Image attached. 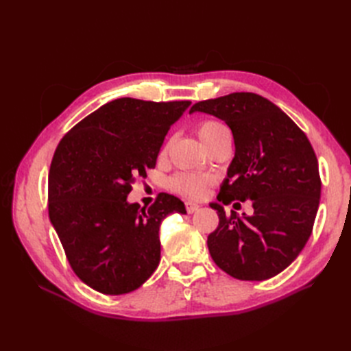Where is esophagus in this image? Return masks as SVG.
<instances>
[{
	"mask_svg": "<svg viewBox=\"0 0 351 351\" xmlns=\"http://www.w3.org/2000/svg\"><path fill=\"white\" fill-rule=\"evenodd\" d=\"M199 208H200V205L195 204V202H190V200L186 202V209H187L189 214H193V212H196Z\"/></svg>",
	"mask_w": 351,
	"mask_h": 351,
	"instance_id": "obj_1",
	"label": "esophagus"
}]
</instances>
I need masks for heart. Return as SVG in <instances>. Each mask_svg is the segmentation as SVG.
Here are the masks:
<instances>
[{
  "label": "heart",
  "mask_w": 351,
  "mask_h": 351,
  "mask_svg": "<svg viewBox=\"0 0 351 351\" xmlns=\"http://www.w3.org/2000/svg\"><path fill=\"white\" fill-rule=\"evenodd\" d=\"M196 132L200 142L204 143V146H206L209 142L214 141L217 136L227 132V129L218 121L206 120L197 125ZM209 183L210 180L205 176H199L193 173H178L171 178L169 186L180 195L199 199L206 193V187L209 186Z\"/></svg>",
  "instance_id": "heart-1"
}]
</instances>
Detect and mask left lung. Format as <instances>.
Returning a JSON list of instances; mask_svg holds the SVG:
<instances>
[{"instance_id":"obj_1","label":"left lung","mask_w":351,"mask_h":351,"mask_svg":"<svg viewBox=\"0 0 351 351\" xmlns=\"http://www.w3.org/2000/svg\"><path fill=\"white\" fill-rule=\"evenodd\" d=\"M226 121L236 152L218 201L252 199L254 214L241 217L212 202L219 217L208 237L218 267L243 281H263L282 272L312 234L321 199L317 159L306 134L277 105L250 92L200 101L190 114Z\"/></svg>"}]
</instances>
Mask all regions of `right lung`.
<instances>
[{
  "label": "right lung",
  "instance_id": "obj_1",
  "mask_svg": "<svg viewBox=\"0 0 351 351\" xmlns=\"http://www.w3.org/2000/svg\"><path fill=\"white\" fill-rule=\"evenodd\" d=\"M190 101L114 99L62 137L48 176V212L74 274L104 294L130 293L161 261L159 226L178 197L159 193L142 208L127 195L155 168L165 134Z\"/></svg>",
  "mask_w": 351,
  "mask_h": 351
}]
</instances>
